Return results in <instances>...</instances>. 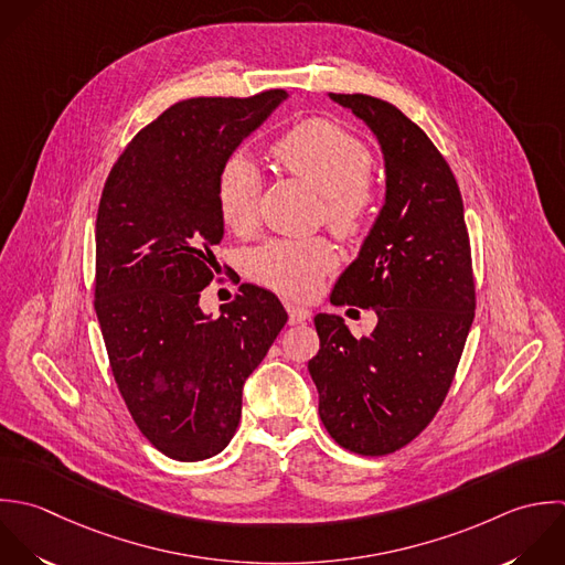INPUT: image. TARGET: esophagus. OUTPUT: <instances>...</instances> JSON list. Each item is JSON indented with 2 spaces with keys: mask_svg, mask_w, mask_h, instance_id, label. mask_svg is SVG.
<instances>
[{
  "mask_svg": "<svg viewBox=\"0 0 565 565\" xmlns=\"http://www.w3.org/2000/svg\"><path fill=\"white\" fill-rule=\"evenodd\" d=\"M286 310H288V321H290L292 326H297V323H306V321H310V319H312V312H310V310H306V308H301V306L286 303Z\"/></svg>",
  "mask_w": 565,
  "mask_h": 565,
  "instance_id": "obj_1",
  "label": "esophagus"
}]
</instances>
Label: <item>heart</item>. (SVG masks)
<instances>
[{
	"instance_id": "b5f03b06",
	"label": "heart",
	"mask_w": 565,
	"mask_h": 565,
	"mask_svg": "<svg viewBox=\"0 0 565 565\" xmlns=\"http://www.w3.org/2000/svg\"><path fill=\"white\" fill-rule=\"evenodd\" d=\"M277 162L321 195L323 222L339 235H356L370 222L379 186L370 173L372 153L363 140L328 118H308L273 147ZM262 173L246 156H231L217 178V211L233 233H248L257 220ZM339 264L328 239H270L248 257L259 284L295 299L317 292Z\"/></svg>"
}]
</instances>
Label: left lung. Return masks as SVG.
<instances>
[{
	"label": "left lung",
	"mask_w": 565,
	"mask_h": 565,
	"mask_svg": "<svg viewBox=\"0 0 565 565\" xmlns=\"http://www.w3.org/2000/svg\"><path fill=\"white\" fill-rule=\"evenodd\" d=\"M330 98L376 134L387 173L381 215L330 301L372 308L379 323L354 339L341 317L317 315L308 370L334 443L387 456L434 420L454 383L476 315L471 244L460 186L429 136L387 100Z\"/></svg>",
	"instance_id": "obj_1"
}]
</instances>
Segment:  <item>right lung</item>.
<instances>
[{"label": "right lung", "instance_id": "add662e5", "mask_svg": "<svg viewBox=\"0 0 565 565\" xmlns=\"http://www.w3.org/2000/svg\"><path fill=\"white\" fill-rule=\"evenodd\" d=\"M284 98L266 89L171 105L131 138L100 193L94 310L136 427L171 460H206L231 443L244 381L288 321L253 284L220 317L200 308L224 235L220 171Z\"/></svg>", "mask_w": 565, "mask_h": 565}]
</instances>
